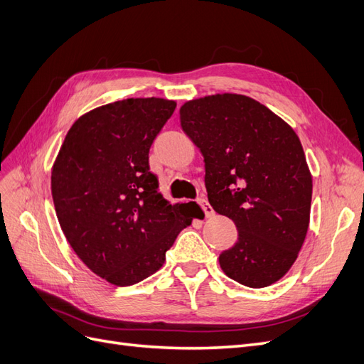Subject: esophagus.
Returning <instances> with one entry per match:
<instances>
[{
    "label": "esophagus",
    "instance_id": "esophagus-1",
    "mask_svg": "<svg viewBox=\"0 0 364 364\" xmlns=\"http://www.w3.org/2000/svg\"><path fill=\"white\" fill-rule=\"evenodd\" d=\"M198 204L200 205V208L204 210V213H205V216L207 218H211V216H214V210H213V207L207 203V199H204V198H200V199H198Z\"/></svg>",
    "mask_w": 364,
    "mask_h": 364
}]
</instances>
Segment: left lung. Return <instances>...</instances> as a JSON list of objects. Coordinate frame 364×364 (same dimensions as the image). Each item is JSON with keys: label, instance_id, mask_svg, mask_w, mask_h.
Instances as JSON below:
<instances>
[{"label": "left lung", "instance_id": "8db88e82", "mask_svg": "<svg viewBox=\"0 0 364 364\" xmlns=\"http://www.w3.org/2000/svg\"><path fill=\"white\" fill-rule=\"evenodd\" d=\"M180 123L204 157L211 207L238 230L219 257L223 273L249 288L276 284L297 259L311 220L312 173L297 133L234 92L186 102Z\"/></svg>", "mask_w": 364, "mask_h": 364}]
</instances>
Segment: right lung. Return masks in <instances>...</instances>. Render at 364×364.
<instances>
[{
    "mask_svg": "<svg viewBox=\"0 0 364 364\" xmlns=\"http://www.w3.org/2000/svg\"><path fill=\"white\" fill-rule=\"evenodd\" d=\"M175 100L124 99L80 115L52 165L53 207L69 245L92 273L130 287L156 273L200 208L171 204L148 166Z\"/></svg>",
    "mask_w": 364,
    "mask_h": 364,
    "instance_id": "obj_1",
    "label": "right lung"
}]
</instances>
